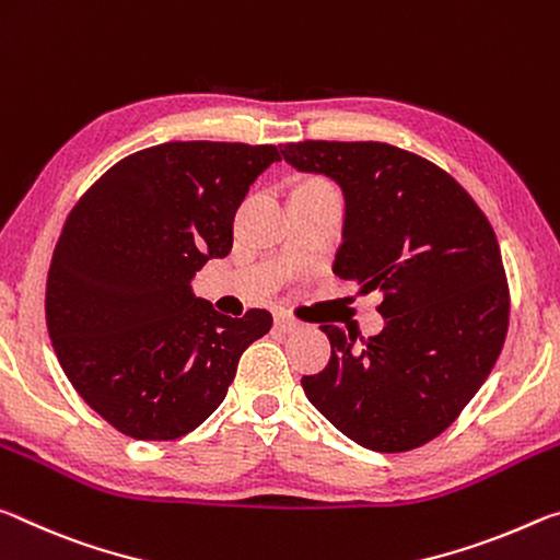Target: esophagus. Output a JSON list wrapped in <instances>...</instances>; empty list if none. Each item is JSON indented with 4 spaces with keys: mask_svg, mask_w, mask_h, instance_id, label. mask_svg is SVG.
I'll return each instance as SVG.
<instances>
[{
    "mask_svg": "<svg viewBox=\"0 0 560 560\" xmlns=\"http://www.w3.org/2000/svg\"><path fill=\"white\" fill-rule=\"evenodd\" d=\"M275 327H278L280 332H295V329L302 327V323L295 315H290V313H285V310H282V313L275 315Z\"/></svg>",
    "mask_w": 560,
    "mask_h": 560,
    "instance_id": "esophagus-1",
    "label": "esophagus"
}]
</instances>
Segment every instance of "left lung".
Segmentation results:
<instances>
[{
    "label": "left lung",
    "mask_w": 560,
    "mask_h": 560,
    "mask_svg": "<svg viewBox=\"0 0 560 560\" xmlns=\"http://www.w3.org/2000/svg\"><path fill=\"white\" fill-rule=\"evenodd\" d=\"M292 168L345 194L335 275L380 290V335L354 345L323 325L332 354L302 389L364 448L409 452L462 415L497 364L509 329V282L483 210L446 171L377 141L282 145Z\"/></svg>",
    "instance_id": "left-lung-1"
}]
</instances>
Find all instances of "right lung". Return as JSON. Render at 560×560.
Returning a JSON list of instances; mask_svg holds the SVG:
<instances>
[{
    "mask_svg": "<svg viewBox=\"0 0 560 560\" xmlns=\"http://www.w3.org/2000/svg\"><path fill=\"white\" fill-rule=\"evenodd\" d=\"M275 145L171 141L108 168L71 208L47 278V327L81 399L141 442L213 415L268 310L228 317L190 290L233 247V220Z\"/></svg>",
    "mask_w": 560,
    "mask_h": 560,
    "instance_id": "obj_1",
    "label": "right lung"
}]
</instances>
